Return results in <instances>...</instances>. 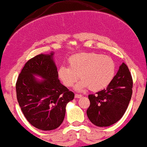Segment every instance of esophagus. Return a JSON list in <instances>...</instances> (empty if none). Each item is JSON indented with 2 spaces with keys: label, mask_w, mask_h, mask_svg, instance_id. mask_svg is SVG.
I'll return each instance as SVG.
<instances>
[{
  "label": "esophagus",
  "mask_w": 147,
  "mask_h": 147,
  "mask_svg": "<svg viewBox=\"0 0 147 147\" xmlns=\"http://www.w3.org/2000/svg\"><path fill=\"white\" fill-rule=\"evenodd\" d=\"M75 98H80V97H82V95H81V94L76 93L75 95Z\"/></svg>",
  "instance_id": "obj_1"
}]
</instances>
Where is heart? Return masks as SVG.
I'll return each mask as SVG.
<instances>
[{
    "instance_id": "1",
    "label": "heart",
    "mask_w": 147,
    "mask_h": 147,
    "mask_svg": "<svg viewBox=\"0 0 147 147\" xmlns=\"http://www.w3.org/2000/svg\"><path fill=\"white\" fill-rule=\"evenodd\" d=\"M68 67L59 69V77L67 87L74 86L79 78L82 79L76 86L77 90L90 89L97 91L105 88L114 78L116 71L114 61L108 56L95 52H81L68 59Z\"/></svg>"
}]
</instances>
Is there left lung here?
<instances>
[{
	"mask_svg": "<svg viewBox=\"0 0 147 147\" xmlns=\"http://www.w3.org/2000/svg\"><path fill=\"white\" fill-rule=\"evenodd\" d=\"M133 79L127 65L122 63L106 89L88 95L90 106L86 113L95 126H109L119 121L131 99Z\"/></svg>",
	"mask_w": 147,
	"mask_h": 147,
	"instance_id": "obj_1",
	"label": "left lung"
}]
</instances>
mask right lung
Here are the masks:
<instances>
[{"label":"right lung","mask_w":147,"mask_h":147,"mask_svg":"<svg viewBox=\"0 0 147 147\" xmlns=\"http://www.w3.org/2000/svg\"><path fill=\"white\" fill-rule=\"evenodd\" d=\"M38 55L26 62L16 84L17 101L33 126L42 131L58 128L63 122L65 106L75 94L60 83L52 56ZM34 74L45 79L37 81Z\"/></svg>","instance_id":"right-lung-1"}]
</instances>
